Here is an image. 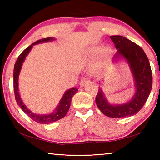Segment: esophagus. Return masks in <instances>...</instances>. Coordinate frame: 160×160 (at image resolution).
Returning <instances> with one entry per match:
<instances>
[{"mask_svg":"<svg viewBox=\"0 0 160 160\" xmlns=\"http://www.w3.org/2000/svg\"><path fill=\"white\" fill-rule=\"evenodd\" d=\"M88 82H89V79H88V78H82V79L80 80V88H83V87L85 86Z\"/></svg>","mask_w":160,"mask_h":160,"instance_id":"1","label":"esophagus"}]
</instances>
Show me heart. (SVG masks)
Returning <instances> with one entry per match:
<instances>
[{
    "instance_id": "1",
    "label": "heart",
    "mask_w": 160,
    "mask_h": 160,
    "mask_svg": "<svg viewBox=\"0 0 160 160\" xmlns=\"http://www.w3.org/2000/svg\"><path fill=\"white\" fill-rule=\"evenodd\" d=\"M113 53V49L110 46H106L102 49V46L93 45L84 51L80 56V61L84 63L92 62L98 58L97 63L92 69V72L97 74L99 71V64L103 61H105L112 57Z\"/></svg>"
}]
</instances>
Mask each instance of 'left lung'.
I'll use <instances>...</instances> for the list:
<instances>
[{
  "label": "left lung",
  "mask_w": 160,
  "mask_h": 160,
  "mask_svg": "<svg viewBox=\"0 0 160 160\" xmlns=\"http://www.w3.org/2000/svg\"><path fill=\"white\" fill-rule=\"evenodd\" d=\"M117 52L112 59L115 65L124 61L128 63L134 81L135 92L128 101L122 104H113L107 99L102 87L96 96V104L99 110L108 117L115 118H125L135 115L144 106L152 86V75L150 62L142 48L126 37L111 36ZM104 79L99 82L103 85Z\"/></svg>",
  "instance_id": "left-lung-1"
}]
</instances>
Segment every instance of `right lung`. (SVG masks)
<instances>
[{"label": "right lung", "instance_id": "1", "mask_svg": "<svg viewBox=\"0 0 160 160\" xmlns=\"http://www.w3.org/2000/svg\"><path fill=\"white\" fill-rule=\"evenodd\" d=\"M56 40L55 38L53 37H48L45 38V39H42L40 40H38L36 42L33 43L31 44L29 47H28L26 49L24 50L22 52L20 53L19 56L17 61L15 62V66H14V70H13V80H14V92H15V100L17 102L19 107L21 108V109L25 112L27 115H28L29 118H32V120L36 121V122L42 124H48L52 122H55V121L60 120V119L65 117L69 110V108L70 106V103H71L72 97L74 96V94L78 91V89L77 88H72L65 92L63 97L59 103L57 105V107L53 111V112L50 113H47V114H37L27 107L26 105L24 104V102L22 100L21 96L20 94V92H19V83H18V79L19 75H20L22 66V63L25 61V58L29 53L30 52L32 48H33L34 45L42 44V43L45 42H53Z\"/></svg>", "mask_w": 160, "mask_h": 160}]
</instances>
